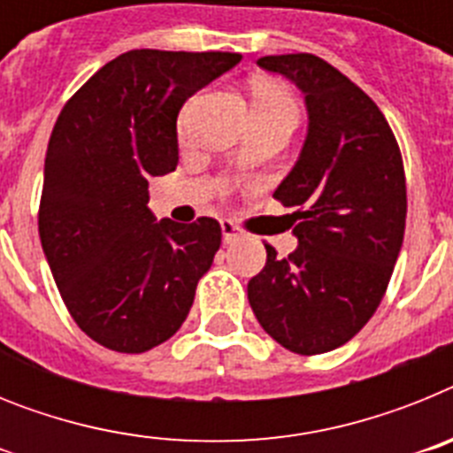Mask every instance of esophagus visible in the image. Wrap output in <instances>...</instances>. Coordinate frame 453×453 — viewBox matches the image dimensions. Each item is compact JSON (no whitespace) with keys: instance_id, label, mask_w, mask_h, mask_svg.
Masks as SVG:
<instances>
[{"instance_id":"1","label":"esophagus","mask_w":453,"mask_h":453,"mask_svg":"<svg viewBox=\"0 0 453 453\" xmlns=\"http://www.w3.org/2000/svg\"><path fill=\"white\" fill-rule=\"evenodd\" d=\"M240 235H242V231H240V226L234 222V219H222V238L226 245L234 242V240H238Z\"/></svg>"}]
</instances>
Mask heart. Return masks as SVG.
Returning <instances> with one entry per match:
<instances>
[{"mask_svg": "<svg viewBox=\"0 0 453 453\" xmlns=\"http://www.w3.org/2000/svg\"><path fill=\"white\" fill-rule=\"evenodd\" d=\"M254 104L256 113H281L297 122V102H295L290 92L283 90L281 86L258 81L254 86ZM186 122L188 111H183L181 118H179V131H186Z\"/></svg>", "mask_w": 453, "mask_h": 453, "instance_id": "1", "label": "heart"}]
</instances>
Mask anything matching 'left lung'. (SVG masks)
I'll list each match as a JSON object with an SVG mask.
<instances>
[{"label":"left lung","instance_id":"1","mask_svg":"<svg viewBox=\"0 0 453 453\" xmlns=\"http://www.w3.org/2000/svg\"><path fill=\"white\" fill-rule=\"evenodd\" d=\"M258 65L303 92L308 134L274 199L288 208L297 250L247 283L263 329L313 356L345 345L386 295L406 229L402 151L374 102L313 54L263 56Z\"/></svg>","mask_w":453,"mask_h":453}]
</instances>
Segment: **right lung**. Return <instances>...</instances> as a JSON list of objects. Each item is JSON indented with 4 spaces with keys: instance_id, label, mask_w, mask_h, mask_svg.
<instances>
[{
    "instance_id": "right-lung-1",
    "label": "right lung",
    "mask_w": 453,
    "mask_h": 453,
    "mask_svg": "<svg viewBox=\"0 0 453 453\" xmlns=\"http://www.w3.org/2000/svg\"><path fill=\"white\" fill-rule=\"evenodd\" d=\"M240 58L131 50L95 72L56 119L40 242L79 329L108 349L142 354L177 334L219 250L218 219L156 222L147 188L177 167L186 99Z\"/></svg>"
}]
</instances>
